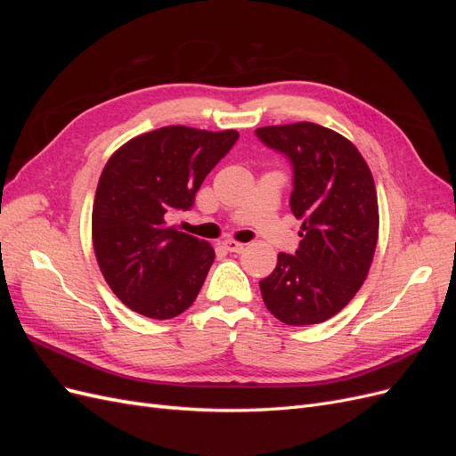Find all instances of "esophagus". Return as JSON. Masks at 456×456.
Instances as JSON below:
<instances>
[{
  "label": "esophagus",
  "instance_id": "34e87169",
  "mask_svg": "<svg viewBox=\"0 0 456 456\" xmlns=\"http://www.w3.org/2000/svg\"><path fill=\"white\" fill-rule=\"evenodd\" d=\"M223 245H224V249H226V251H230V253H241V251H243V247H245L243 243H240V241H233V240H226Z\"/></svg>",
  "mask_w": 456,
  "mask_h": 456
}]
</instances>
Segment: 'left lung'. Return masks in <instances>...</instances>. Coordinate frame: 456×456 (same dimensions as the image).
Returning <instances> with one entry per match:
<instances>
[{
    "instance_id": "1",
    "label": "left lung",
    "mask_w": 456,
    "mask_h": 456,
    "mask_svg": "<svg viewBox=\"0 0 456 456\" xmlns=\"http://www.w3.org/2000/svg\"><path fill=\"white\" fill-rule=\"evenodd\" d=\"M293 167L289 205L302 220L295 255L260 280L266 308L287 325H314L338 314L367 278L379 240L372 175L342 134L310 121L255 131Z\"/></svg>"
}]
</instances>
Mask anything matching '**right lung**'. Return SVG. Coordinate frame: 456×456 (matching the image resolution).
Here are the masks:
<instances>
[{"mask_svg":"<svg viewBox=\"0 0 456 456\" xmlns=\"http://www.w3.org/2000/svg\"><path fill=\"white\" fill-rule=\"evenodd\" d=\"M238 131L161 127L134 136L108 159L93 203V247L106 283L133 312L171 320L196 300L213 247L169 218L190 211Z\"/></svg>","mask_w":456,"mask_h":456,"instance_id":"right-lung-1","label":"right lung"}]
</instances>
